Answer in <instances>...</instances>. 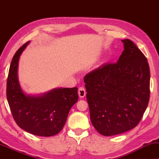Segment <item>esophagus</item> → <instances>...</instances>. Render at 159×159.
<instances>
[{"label":"esophagus","instance_id":"esophagus-1","mask_svg":"<svg viewBox=\"0 0 159 159\" xmlns=\"http://www.w3.org/2000/svg\"><path fill=\"white\" fill-rule=\"evenodd\" d=\"M78 94H79V96L80 98H84L86 95L85 89H84V88H82V87L80 88L79 90H78Z\"/></svg>","mask_w":159,"mask_h":159}]
</instances>
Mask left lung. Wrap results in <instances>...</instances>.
I'll use <instances>...</instances> for the list:
<instances>
[{
  "mask_svg": "<svg viewBox=\"0 0 159 159\" xmlns=\"http://www.w3.org/2000/svg\"><path fill=\"white\" fill-rule=\"evenodd\" d=\"M121 42L125 50L118 61L102 65L84 77L91 122L104 136L135 127L149 102L147 58L132 41Z\"/></svg>",
  "mask_w": 159,
  "mask_h": 159,
  "instance_id": "1",
  "label": "left lung"
}]
</instances>
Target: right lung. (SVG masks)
I'll use <instances>...</instances> for the list:
<instances>
[{
  "mask_svg": "<svg viewBox=\"0 0 159 159\" xmlns=\"http://www.w3.org/2000/svg\"><path fill=\"white\" fill-rule=\"evenodd\" d=\"M29 43L19 48L11 63L6 87L8 103L19 127L34 135L53 136L63 129L69 111L78 101L77 88H56L37 96L25 94L18 80V65Z\"/></svg>",
  "mask_w": 159,
  "mask_h": 159,
  "instance_id": "right-lung-1",
  "label": "right lung"
}]
</instances>
